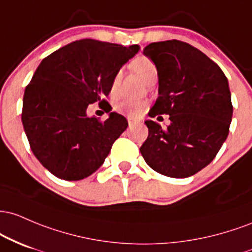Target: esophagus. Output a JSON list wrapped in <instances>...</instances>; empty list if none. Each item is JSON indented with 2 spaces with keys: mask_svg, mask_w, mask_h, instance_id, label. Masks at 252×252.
Returning a JSON list of instances; mask_svg holds the SVG:
<instances>
[{
  "mask_svg": "<svg viewBox=\"0 0 252 252\" xmlns=\"http://www.w3.org/2000/svg\"><path fill=\"white\" fill-rule=\"evenodd\" d=\"M127 121H128V126L131 127V126H133V125H135V124H138V121L135 120V119H133V118H127Z\"/></svg>",
  "mask_w": 252,
  "mask_h": 252,
  "instance_id": "1",
  "label": "esophagus"
}]
</instances>
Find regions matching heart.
Returning <instances> with one entry per match:
<instances>
[{
	"label": "heart",
	"mask_w": 252,
	"mask_h": 252,
	"mask_svg": "<svg viewBox=\"0 0 252 252\" xmlns=\"http://www.w3.org/2000/svg\"><path fill=\"white\" fill-rule=\"evenodd\" d=\"M131 67L138 75L150 83L154 78L157 77V67L154 62L148 57H138L131 62ZM121 82V72L118 71L113 76L111 82V94L115 96L119 92ZM149 108V103L143 100H124L115 104V111L121 114L127 115L129 118H139L146 109Z\"/></svg>",
	"instance_id": "1"
}]
</instances>
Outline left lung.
Here are the masks:
<instances>
[{
	"label": "left lung",
	"mask_w": 252,
	"mask_h": 252,
	"mask_svg": "<svg viewBox=\"0 0 252 252\" xmlns=\"http://www.w3.org/2000/svg\"><path fill=\"white\" fill-rule=\"evenodd\" d=\"M144 55L158 73L151 118L169 114L163 128L146 120L149 135L140 154L150 168L168 177L185 179L207 166L230 131L233 107L225 73L205 53L185 41L152 42Z\"/></svg>",
	"instance_id": "1"
}]
</instances>
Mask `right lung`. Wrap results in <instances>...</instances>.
<instances>
[{
  "mask_svg": "<svg viewBox=\"0 0 252 252\" xmlns=\"http://www.w3.org/2000/svg\"><path fill=\"white\" fill-rule=\"evenodd\" d=\"M139 51L93 39L65 45L42 59L25 89L21 120L31 150L51 174L78 181L102 165L113 143L128 126L112 112L107 120L89 118L87 108L104 100L113 76Z\"/></svg>",
  "mask_w": 252,
  "mask_h": 252,
  "instance_id": "obj_1",
  "label": "right lung"
}]
</instances>
